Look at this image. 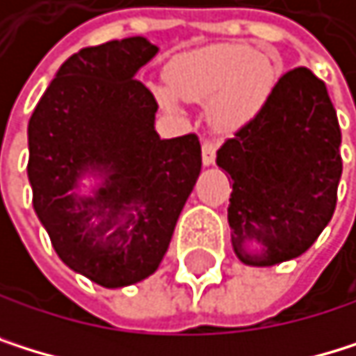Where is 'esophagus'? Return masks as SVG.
Returning a JSON list of instances; mask_svg holds the SVG:
<instances>
[{"mask_svg":"<svg viewBox=\"0 0 356 356\" xmlns=\"http://www.w3.org/2000/svg\"><path fill=\"white\" fill-rule=\"evenodd\" d=\"M216 159V144L214 142H204L202 144V161L204 165H212Z\"/></svg>","mask_w":356,"mask_h":356,"instance_id":"obj_1","label":"esophagus"}]
</instances>
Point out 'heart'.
I'll return each mask as SVG.
<instances>
[{
	"mask_svg": "<svg viewBox=\"0 0 356 356\" xmlns=\"http://www.w3.org/2000/svg\"><path fill=\"white\" fill-rule=\"evenodd\" d=\"M165 76L168 86L154 88L163 108L176 110L178 97L210 104L208 116L214 129L238 131L270 102L278 82V65L248 46L214 44L176 57Z\"/></svg>",
	"mask_w": 356,
	"mask_h": 356,
	"instance_id": "heart-1",
	"label": "heart"
}]
</instances>
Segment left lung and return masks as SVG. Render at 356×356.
I'll list each match as a JSON object with an SVG mask.
<instances>
[{
    "instance_id": "left-lung-1",
    "label": "left lung",
    "mask_w": 356,
    "mask_h": 356,
    "mask_svg": "<svg viewBox=\"0 0 356 356\" xmlns=\"http://www.w3.org/2000/svg\"><path fill=\"white\" fill-rule=\"evenodd\" d=\"M342 131L327 86L308 67L278 82L265 108L216 152L234 182L227 220L244 265L304 254L329 225L342 176Z\"/></svg>"
}]
</instances>
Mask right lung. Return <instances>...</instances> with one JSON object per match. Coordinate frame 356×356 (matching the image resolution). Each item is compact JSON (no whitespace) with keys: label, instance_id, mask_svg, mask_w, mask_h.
Masks as SVG:
<instances>
[{"label":"right lung","instance_id":"obj_1","mask_svg":"<svg viewBox=\"0 0 356 356\" xmlns=\"http://www.w3.org/2000/svg\"><path fill=\"white\" fill-rule=\"evenodd\" d=\"M156 52L142 35L78 50L29 118L33 210L59 259L106 289L156 272L202 172L197 136L154 131L159 106L136 74Z\"/></svg>","mask_w":356,"mask_h":356}]
</instances>
